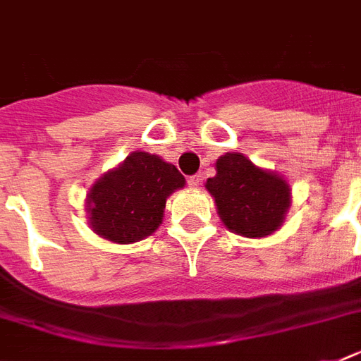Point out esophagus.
<instances>
[{
	"mask_svg": "<svg viewBox=\"0 0 361 361\" xmlns=\"http://www.w3.org/2000/svg\"><path fill=\"white\" fill-rule=\"evenodd\" d=\"M187 185H189V189H197L200 185V176H189L187 178Z\"/></svg>",
	"mask_w": 361,
	"mask_h": 361,
	"instance_id": "34e87169",
	"label": "esophagus"
}]
</instances>
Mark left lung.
Returning <instances> with one entry per match:
<instances>
[{
    "instance_id": "8db88e82",
    "label": "left lung",
    "mask_w": 361,
    "mask_h": 361,
    "mask_svg": "<svg viewBox=\"0 0 361 361\" xmlns=\"http://www.w3.org/2000/svg\"><path fill=\"white\" fill-rule=\"evenodd\" d=\"M206 189L214 197L221 223L243 238H268L285 223L292 204L288 181L260 169L243 153L231 152L215 161Z\"/></svg>"
}]
</instances>
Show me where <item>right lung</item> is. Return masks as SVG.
I'll use <instances>...</instances> for the list:
<instances>
[{"label":"right lung","instance_id":"obj_1","mask_svg":"<svg viewBox=\"0 0 361 361\" xmlns=\"http://www.w3.org/2000/svg\"><path fill=\"white\" fill-rule=\"evenodd\" d=\"M183 187L185 178L174 164L147 152H133L90 187L87 225L112 243L140 241L161 226L166 198Z\"/></svg>","mask_w":361,"mask_h":361}]
</instances>
